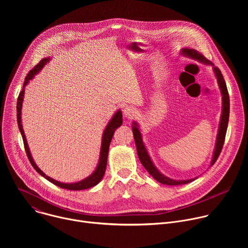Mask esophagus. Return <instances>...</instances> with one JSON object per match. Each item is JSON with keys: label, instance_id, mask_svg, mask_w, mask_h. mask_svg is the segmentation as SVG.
<instances>
[{"label": "esophagus", "instance_id": "esophagus-1", "mask_svg": "<svg viewBox=\"0 0 248 248\" xmlns=\"http://www.w3.org/2000/svg\"><path fill=\"white\" fill-rule=\"evenodd\" d=\"M123 113H124V116L127 119H131L135 116V114L137 113L136 109L131 107V106H125V107L124 108L123 110Z\"/></svg>", "mask_w": 248, "mask_h": 248}]
</instances>
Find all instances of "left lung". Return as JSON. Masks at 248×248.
<instances>
[{"mask_svg":"<svg viewBox=\"0 0 248 248\" xmlns=\"http://www.w3.org/2000/svg\"><path fill=\"white\" fill-rule=\"evenodd\" d=\"M181 54L188 57L190 59H193L199 62H202L206 65H211L212 68H213L214 75L217 78L218 86L220 88L221 94H222V114H221V119H220V124H219V128H218V134L216 138V143H215V149L213 152V157H212V161L210 164V167L213 166L215 162L217 161L223 145H224V141L226 137V132L228 128V123H229V117H230V97L227 89V85L225 82V79L223 78V75L221 73V70L214 65V63L207 60L201 53L194 49L190 48H183L181 50ZM132 132H133V137L135 141V145H136V150H137V155L138 158L142 164V166L146 169V170L153 176V178L158 182L163 185H168V186H180V185H186L188 183H191L195 181L197 178L194 179H189V180H172L168 178L167 175L162 173L154 165V163L151 160V157L144 145L143 139H142V134H141L139 124L136 122L132 123Z\"/></svg>","mask_w":248,"mask_h":248,"instance_id":"obj_1","label":"left lung"}]
</instances>
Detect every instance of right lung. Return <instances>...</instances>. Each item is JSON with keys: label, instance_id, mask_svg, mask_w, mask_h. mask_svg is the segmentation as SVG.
Returning <instances> with one entry per match:
<instances>
[{"label": "right lung", "instance_id": "1", "mask_svg": "<svg viewBox=\"0 0 248 248\" xmlns=\"http://www.w3.org/2000/svg\"><path fill=\"white\" fill-rule=\"evenodd\" d=\"M51 58H45L43 60L40 61V62L34 66V68H32L30 72L28 73L27 77L25 78L24 83H23V87L22 90L20 91L18 98H17V104H16V119H17V124H18V128L19 131L21 133L22 139H23V143H24V148L26 151V155L32 165V167L36 170V171L41 174L43 178H45L46 180H48L49 182H51L52 184L58 186L59 187L64 188V189H68V190H82V189H87L90 188L92 186H95L96 185H98L101 180L103 179V176L105 174V170H106V167H107V160H108V152H109V147H110V143L112 141L113 135L116 131V129L122 125L123 124V113L121 110H118L114 115L113 118L110 120V122L108 123L107 126H106L103 135H102V141H101V149H100V155H99V160H98V164L96 166V169L94 170V171L88 175L87 178L77 182V183H72V184H64V183H60L50 176L46 175L39 168L38 166L35 164L32 156H31V152L29 150V146L27 143V140L24 134V130L22 127V124H21V109H22V103H23V98H24V92H25V86L30 82V80H32L35 76L38 75V73L41 72V69L44 67L45 64H47L50 62Z\"/></svg>", "mask_w": 248, "mask_h": 248}]
</instances>
